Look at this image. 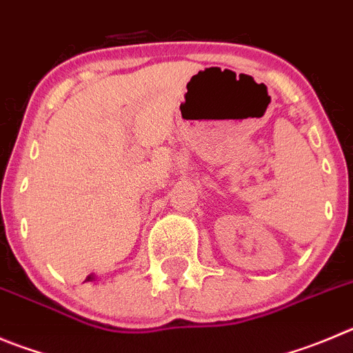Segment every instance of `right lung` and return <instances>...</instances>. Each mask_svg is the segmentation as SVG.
I'll use <instances>...</instances> for the list:
<instances>
[{
	"mask_svg": "<svg viewBox=\"0 0 353 353\" xmlns=\"http://www.w3.org/2000/svg\"><path fill=\"white\" fill-rule=\"evenodd\" d=\"M92 279H94V276H92V275H88L87 279H85V281H92Z\"/></svg>",
	"mask_w": 353,
	"mask_h": 353,
	"instance_id": "1",
	"label": "right lung"
}]
</instances>
